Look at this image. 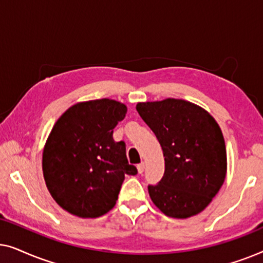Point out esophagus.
<instances>
[{
    "label": "esophagus",
    "instance_id": "esophagus-1",
    "mask_svg": "<svg viewBox=\"0 0 263 263\" xmlns=\"http://www.w3.org/2000/svg\"><path fill=\"white\" fill-rule=\"evenodd\" d=\"M138 171L139 174H142V172L145 171V163H143V161H141V163L138 165Z\"/></svg>",
    "mask_w": 263,
    "mask_h": 263
}]
</instances>
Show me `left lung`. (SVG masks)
<instances>
[{"label":"left lung","instance_id":"8db88e82","mask_svg":"<svg viewBox=\"0 0 263 263\" xmlns=\"http://www.w3.org/2000/svg\"><path fill=\"white\" fill-rule=\"evenodd\" d=\"M136 110L165 157L163 178L148 185L153 203L172 218L200 213L226 176L225 141L218 123L202 107L182 99L139 103Z\"/></svg>","mask_w":263,"mask_h":263}]
</instances>
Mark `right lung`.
Masks as SVG:
<instances>
[{"label": "right lung", "instance_id": "obj_1", "mask_svg": "<svg viewBox=\"0 0 263 263\" xmlns=\"http://www.w3.org/2000/svg\"><path fill=\"white\" fill-rule=\"evenodd\" d=\"M127 114L116 100L79 103L59 118L43 152V174L50 194L63 210L81 218L102 217L112 210L129 165L125 142L114 128Z\"/></svg>", "mask_w": 263, "mask_h": 263}]
</instances>
